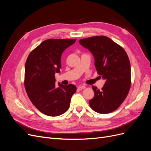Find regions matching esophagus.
Returning <instances> with one entry per match:
<instances>
[{
    "mask_svg": "<svg viewBox=\"0 0 151 151\" xmlns=\"http://www.w3.org/2000/svg\"><path fill=\"white\" fill-rule=\"evenodd\" d=\"M85 88H86V87L84 86H80L78 87V88H77V89H78L79 91H81V90L84 89Z\"/></svg>",
    "mask_w": 151,
    "mask_h": 151,
    "instance_id": "1",
    "label": "esophagus"
}]
</instances>
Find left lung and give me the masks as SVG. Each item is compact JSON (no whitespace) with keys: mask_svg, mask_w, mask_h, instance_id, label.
Listing matches in <instances>:
<instances>
[{"mask_svg":"<svg viewBox=\"0 0 151 151\" xmlns=\"http://www.w3.org/2000/svg\"><path fill=\"white\" fill-rule=\"evenodd\" d=\"M79 42L93 55L96 69L105 80L101 90L93 86L94 96L89 100L90 106L101 114L113 112L124 101L130 88L129 57L124 49L106 36H93Z\"/></svg>","mask_w":151,"mask_h":151,"instance_id":"1","label":"left lung"}]
</instances>
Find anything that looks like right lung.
<instances>
[{
	"label": "right lung",
	"instance_id": "add662e5",
	"mask_svg": "<svg viewBox=\"0 0 151 151\" xmlns=\"http://www.w3.org/2000/svg\"><path fill=\"white\" fill-rule=\"evenodd\" d=\"M76 39H48L32 51L25 64L24 86L29 99L40 111L50 116L65 113L77 89L73 84H55L60 72L61 56Z\"/></svg>",
	"mask_w": 151,
	"mask_h": 151
}]
</instances>
